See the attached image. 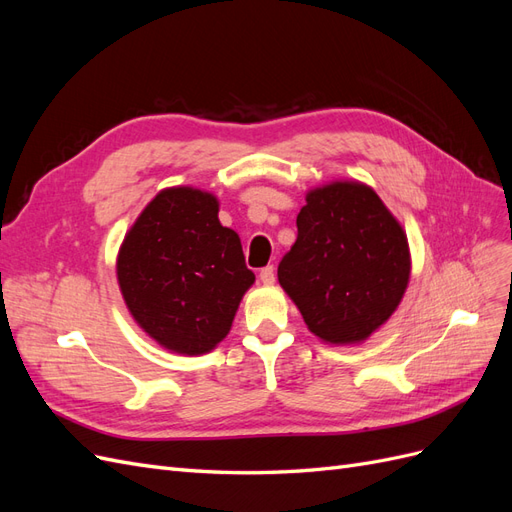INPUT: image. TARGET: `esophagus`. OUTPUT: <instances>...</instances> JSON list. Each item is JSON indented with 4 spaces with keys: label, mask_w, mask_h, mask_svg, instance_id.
<instances>
[{
    "label": "esophagus",
    "mask_w": 512,
    "mask_h": 512,
    "mask_svg": "<svg viewBox=\"0 0 512 512\" xmlns=\"http://www.w3.org/2000/svg\"><path fill=\"white\" fill-rule=\"evenodd\" d=\"M260 282L265 284V286H271V284H275V269L273 267H265L260 271Z\"/></svg>",
    "instance_id": "34e87169"
}]
</instances>
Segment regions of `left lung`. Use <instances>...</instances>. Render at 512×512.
Listing matches in <instances>:
<instances>
[{
	"instance_id": "8db88e82",
	"label": "left lung",
	"mask_w": 512,
	"mask_h": 512,
	"mask_svg": "<svg viewBox=\"0 0 512 512\" xmlns=\"http://www.w3.org/2000/svg\"><path fill=\"white\" fill-rule=\"evenodd\" d=\"M277 280L322 342L361 344L393 316L410 280L408 237L359 181L309 190Z\"/></svg>"
}]
</instances>
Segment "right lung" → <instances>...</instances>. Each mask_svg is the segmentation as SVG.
Segmentation results:
<instances>
[{"mask_svg":"<svg viewBox=\"0 0 512 512\" xmlns=\"http://www.w3.org/2000/svg\"><path fill=\"white\" fill-rule=\"evenodd\" d=\"M220 203L196 188H166L138 215L117 256L132 318L179 354H205L228 335L254 273Z\"/></svg>","mask_w":512,"mask_h":512,"instance_id":"right-lung-1","label":"right lung"}]
</instances>
